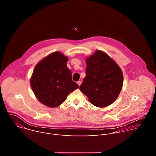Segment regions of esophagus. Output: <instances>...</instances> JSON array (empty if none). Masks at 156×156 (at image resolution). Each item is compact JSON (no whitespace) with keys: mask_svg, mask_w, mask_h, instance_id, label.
Here are the masks:
<instances>
[{"mask_svg":"<svg viewBox=\"0 0 156 156\" xmlns=\"http://www.w3.org/2000/svg\"><path fill=\"white\" fill-rule=\"evenodd\" d=\"M77 84H78V86H80L81 85V81H78L77 82Z\"/></svg>","mask_w":156,"mask_h":156,"instance_id":"esophagus-1","label":"esophagus"}]
</instances>
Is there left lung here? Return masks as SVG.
<instances>
[{
  "label": "left lung",
  "mask_w": 156,
  "mask_h": 156,
  "mask_svg": "<svg viewBox=\"0 0 156 156\" xmlns=\"http://www.w3.org/2000/svg\"><path fill=\"white\" fill-rule=\"evenodd\" d=\"M86 76L80 86V91L96 107L112 104L123 86V76L120 66L101 51L86 58Z\"/></svg>",
  "instance_id": "8db88e82"
}]
</instances>
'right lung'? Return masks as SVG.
<instances>
[{"mask_svg":"<svg viewBox=\"0 0 156 156\" xmlns=\"http://www.w3.org/2000/svg\"><path fill=\"white\" fill-rule=\"evenodd\" d=\"M69 58L60 52H53L34 67L30 84L37 100L49 107L62 104L68 95L78 88L66 66Z\"/></svg>","mask_w":156,"mask_h":156,"instance_id":"1","label":"right lung"}]
</instances>
